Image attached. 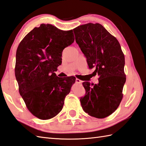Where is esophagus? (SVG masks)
<instances>
[{
  "mask_svg": "<svg viewBox=\"0 0 146 146\" xmlns=\"http://www.w3.org/2000/svg\"><path fill=\"white\" fill-rule=\"evenodd\" d=\"M76 83H78V84H81L82 83V81L80 79H78V78H76Z\"/></svg>",
  "mask_w": 146,
  "mask_h": 146,
  "instance_id": "1",
  "label": "esophagus"
}]
</instances>
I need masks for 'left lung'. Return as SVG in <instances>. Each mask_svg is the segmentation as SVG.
Here are the masks:
<instances>
[{"instance_id":"obj_1","label":"left lung","mask_w":146,"mask_h":146,"mask_svg":"<svg viewBox=\"0 0 146 146\" xmlns=\"http://www.w3.org/2000/svg\"><path fill=\"white\" fill-rule=\"evenodd\" d=\"M73 31L89 68L95 67L94 73L99 76L98 84L83 83L86 94L80 98L81 107L92 117L106 118L117 109L123 99L125 55L118 40L102 25L89 23Z\"/></svg>"}]
</instances>
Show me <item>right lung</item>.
Masks as SVG:
<instances>
[{"label":"right lung","instance_id":"obj_1","mask_svg":"<svg viewBox=\"0 0 146 146\" xmlns=\"http://www.w3.org/2000/svg\"><path fill=\"white\" fill-rule=\"evenodd\" d=\"M74 40L73 30L41 24L18 45L15 74L27 109L40 119L54 118L63 109L76 78H59L54 73L62 63L63 50Z\"/></svg>","mask_w":146,"mask_h":146}]
</instances>
